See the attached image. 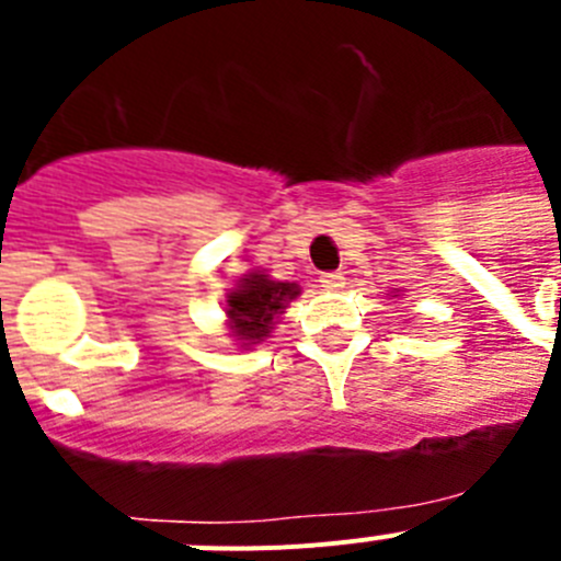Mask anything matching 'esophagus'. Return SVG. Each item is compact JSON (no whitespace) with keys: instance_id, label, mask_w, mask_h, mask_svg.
<instances>
[{"instance_id":"obj_1","label":"esophagus","mask_w":561,"mask_h":561,"mask_svg":"<svg viewBox=\"0 0 561 561\" xmlns=\"http://www.w3.org/2000/svg\"><path fill=\"white\" fill-rule=\"evenodd\" d=\"M320 286L325 291H340L345 286V275L342 272H325V275H320Z\"/></svg>"}]
</instances>
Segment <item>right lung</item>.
<instances>
[{
  "label": "right lung",
  "mask_w": 561,
  "mask_h": 561,
  "mask_svg": "<svg viewBox=\"0 0 561 561\" xmlns=\"http://www.w3.org/2000/svg\"><path fill=\"white\" fill-rule=\"evenodd\" d=\"M300 295V286L286 280H272L264 272H250L227 295V325L244 348L266 340L277 314H284L286 304Z\"/></svg>",
  "instance_id": "right-lung-1"
}]
</instances>
